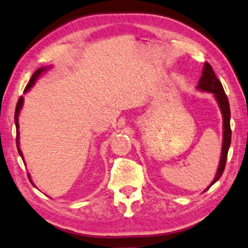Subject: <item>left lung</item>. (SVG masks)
Listing matches in <instances>:
<instances>
[{
    "instance_id": "8db88e82",
    "label": "left lung",
    "mask_w": 248,
    "mask_h": 248,
    "mask_svg": "<svg viewBox=\"0 0 248 248\" xmlns=\"http://www.w3.org/2000/svg\"><path fill=\"white\" fill-rule=\"evenodd\" d=\"M198 88L202 91H207V92L214 93L216 100L220 107L221 113H222V120H224V140H222V149H221V158L220 163H219L218 172L216 175L215 180L209 186L205 191L210 187L212 184H215L217 181L220 179L222 173L225 170L226 162H227V155L228 149L230 146V141H232V129H230V109H229V102L228 97L226 95L225 90L222 88L221 82L219 81L216 76L214 69L210 66V64L205 62L203 72H202V76L199 81Z\"/></svg>"
}]
</instances>
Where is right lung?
Returning a JSON list of instances; mask_svg holds the SVG:
<instances>
[{"instance_id":"obj_1","label":"right lung","mask_w":248,"mask_h":248,"mask_svg":"<svg viewBox=\"0 0 248 248\" xmlns=\"http://www.w3.org/2000/svg\"><path fill=\"white\" fill-rule=\"evenodd\" d=\"M45 69H46V68H39V69H37V71L33 73L32 78H30L29 83H28V85L26 86V89H24V92H27V91L29 90V89L31 88V86H32V85L34 84V82H36V79H37L38 76H39V75L41 74V72H44ZM22 104H23V96H20V99H19L18 103H16V107L15 123H16V147H18V152H19L20 156H21V157H22V159H23L22 152H21V149L19 148V123H18V116H19V112H20L21 108H22ZM28 177H29V180H30V175H28ZM30 181H31V180H30ZM31 183H32V182H31Z\"/></svg>"}]
</instances>
